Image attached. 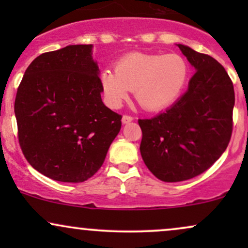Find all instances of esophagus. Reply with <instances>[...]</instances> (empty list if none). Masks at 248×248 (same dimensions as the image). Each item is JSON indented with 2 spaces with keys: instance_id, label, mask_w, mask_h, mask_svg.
<instances>
[{
  "instance_id": "esophagus-1",
  "label": "esophagus",
  "mask_w": 248,
  "mask_h": 248,
  "mask_svg": "<svg viewBox=\"0 0 248 248\" xmlns=\"http://www.w3.org/2000/svg\"><path fill=\"white\" fill-rule=\"evenodd\" d=\"M134 120L133 116L130 115H124L122 116V124H129V122H132Z\"/></svg>"
}]
</instances>
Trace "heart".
Listing matches in <instances>:
<instances>
[{"label":"heart","mask_w":248,"mask_h":248,"mask_svg":"<svg viewBox=\"0 0 248 248\" xmlns=\"http://www.w3.org/2000/svg\"><path fill=\"white\" fill-rule=\"evenodd\" d=\"M187 77L189 65L177 53L132 52L119 59L115 71H102L100 82L109 106L119 107L134 91L142 108L161 110L177 100Z\"/></svg>","instance_id":"b5f03b06"}]
</instances>
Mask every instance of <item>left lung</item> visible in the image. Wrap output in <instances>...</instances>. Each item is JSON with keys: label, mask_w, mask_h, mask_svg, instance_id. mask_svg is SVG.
Listing matches in <instances>:
<instances>
[{"label": "left lung", "mask_w": 248, "mask_h": 248, "mask_svg": "<svg viewBox=\"0 0 248 248\" xmlns=\"http://www.w3.org/2000/svg\"><path fill=\"white\" fill-rule=\"evenodd\" d=\"M196 73L166 112L140 119L141 156L163 182H181L206 171L226 150L233 128L231 78L211 56L177 44Z\"/></svg>", "instance_id": "1"}]
</instances>
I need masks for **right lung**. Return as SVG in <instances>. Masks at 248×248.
Instances as JSON below:
<instances>
[{"mask_svg": "<svg viewBox=\"0 0 248 248\" xmlns=\"http://www.w3.org/2000/svg\"><path fill=\"white\" fill-rule=\"evenodd\" d=\"M92 44L32 61L17 88L15 115L24 157L51 179L79 183L100 169L122 116L101 100Z\"/></svg>", "mask_w": 248, "mask_h": 248, "instance_id": "1", "label": "right lung"}]
</instances>
